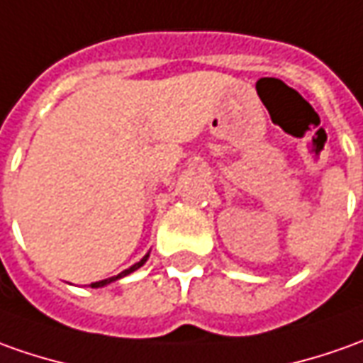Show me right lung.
Masks as SVG:
<instances>
[{"mask_svg":"<svg viewBox=\"0 0 363 363\" xmlns=\"http://www.w3.org/2000/svg\"><path fill=\"white\" fill-rule=\"evenodd\" d=\"M147 260H149V252L145 254V256L140 258V260H139V262H137V264H133V266H130V268H127V270H123L121 274L111 276V278H105V280H99V282H93V284H91V288H103V286L111 284V282H115V280H119V278H125V276H129L130 272H135V270H139L140 266L145 264Z\"/></svg>","mask_w":363,"mask_h":363,"instance_id":"obj_1","label":"right lung"}]
</instances>
